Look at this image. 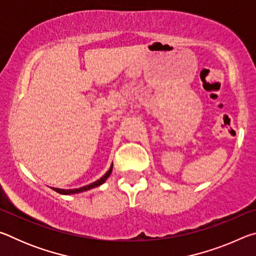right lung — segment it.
I'll list each match as a JSON object with an SVG mask.
<instances>
[{"instance_id": "add662e5", "label": "right lung", "mask_w": 256, "mask_h": 256, "mask_svg": "<svg viewBox=\"0 0 256 256\" xmlns=\"http://www.w3.org/2000/svg\"><path fill=\"white\" fill-rule=\"evenodd\" d=\"M112 164L110 168V170H108L105 175H104L100 180H98L96 182H94V183L89 184V185H86L84 188H74V190H62V188H53L54 190L56 192L60 193V194H66V196H68V194H74V193H80V192H84V190H92L94 188H97V186L102 185V183H105L106 180L110 177V175L112 174Z\"/></svg>"}]
</instances>
